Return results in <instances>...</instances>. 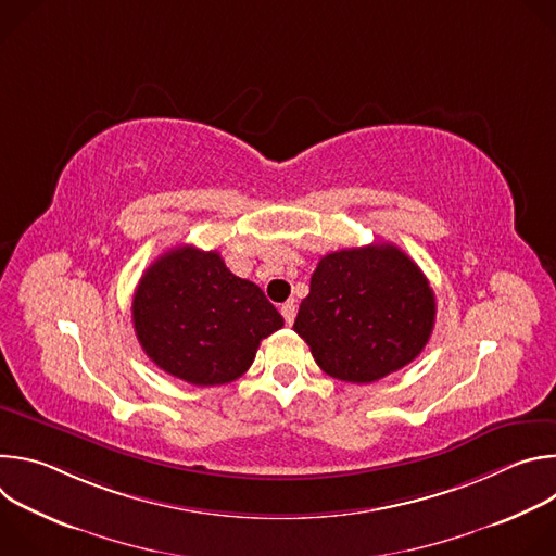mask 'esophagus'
<instances>
[{"instance_id": "esophagus-1", "label": "esophagus", "mask_w": 556, "mask_h": 556, "mask_svg": "<svg viewBox=\"0 0 556 556\" xmlns=\"http://www.w3.org/2000/svg\"><path fill=\"white\" fill-rule=\"evenodd\" d=\"M281 316H283L286 326H292L294 316H296V305H294V301H286V303H281Z\"/></svg>"}]
</instances>
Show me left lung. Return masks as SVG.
<instances>
[{"label":"left lung","instance_id":"1","mask_svg":"<svg viewBox=\"0 0 556 556\" xmlns=\"http://www.w3.org/2000/svg\"><path fill=\"white\" fill-rule=\"evenodd\" d=\"M435 294L393 244L321 257L292 330L332 378L367 384L409 365L429 343Z\"/></svg>","mask_w":556,"mask_h":556}]
</instances>
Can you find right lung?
Returning a JSON list of instances; mask_svg holds the SVG:
<instances>
[{"label":"right lung","instance_id":"right-lung-1","mask_svg":"<svg viewBox=\"0 0 556 556\" xmlns=\"http://www.w3.org/2000/svg\"><path fill=\"white\" fill-rule=\"evenodd\" d=\"M131 319L163 371L213 387L240 378L283 316L260 286L235 277L219 253L178 247L157 257L134 292Z\"/></svg>","mask_w":556,"mask_h":556}]
</instances>
